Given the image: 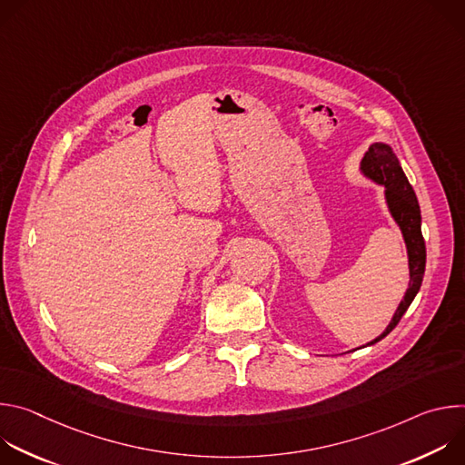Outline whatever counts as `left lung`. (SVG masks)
<instances>
[{
	"label": "left lung",
	"mask_w": 465,
	"mask_h": 465,
	"mask_svg": "<svg viewBox=\"0 0 465 465\" xmlns=\"http://www.w3.org/2000/svg\"><path fill=\"white\" fill-rule=\"evenodd\" d=\"M361 174L368 180H371L377 185L384 187V203L386 208L395 221V224L400 226L405 244H407V255H409V289L403 296V300L397 305L390 323L382 333L368 342L366 346H371L379 341H382L390 331L400 323L401 316L407 312L411 303L414 302L416 294L420 292L423 274H425V259H427V250H425V241L421 235V210L418 204L416 193L412 185L409 183V178L403 173V167L397 160L393 149L388 143L375 142L370 145L366 151L361 167Z\"/></svg>",
	"instance_id": "left-lung-1"
}]
</instances>
